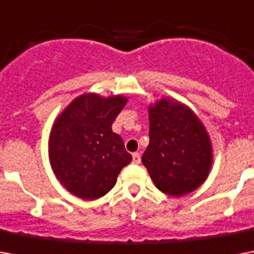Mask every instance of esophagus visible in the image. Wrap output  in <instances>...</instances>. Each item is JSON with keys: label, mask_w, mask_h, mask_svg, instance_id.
<instances>
[{"label": "esophagus", "mask_w": 254, "mask_h": 254, "mask_svg": "<svg viewBox=\"0 0 254 254\" xmlns=\"http://www.w3.org/2000/svg\"><path fill=\"white\" fill-rule=\"evenodd\" d=\"M139 162H141V155H139V153H134L133 154V163L138 165Z\"/></svg>", "instance_id": "34e87169"}]
</instances>
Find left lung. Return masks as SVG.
I'll return each mask as SVG.
<instances>
[{
	"label": "left lung",
	"instance_id": "8db88e82",
	"mask_svg": "<svg viewBox=\"0 0 254 254\" xmlns=\"http://www.w3.org/2000/svg\"><path fill=\"white\" fill-rule=\"evenodd\" d=\"M147 109L150 142L143 166L159 191L170 196L192 192L212 167L208 131L191 108L175 99L161 97Z\"/></svg>",
	"mask_w": 254,
	"mask_h": 254
}]
</instances>
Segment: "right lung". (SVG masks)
<instances>
[{
    "label": "right lung",
    "mask_w": 254,
    "mask_h": 254,
    "mask_svg": "<svg viewBox=\"0 0 254 254\" xmlns=\"http://www.w3.org/2000/svg\"><path fill=\"white\" fill-rule=\"evenodd\" d=\"M127 97H104L89 92L73 99L59 113L49 137L50 165L67 191L95 200L113 189L120 171L131 162L112 124Z\"/></svg>",
    "instance_id": "obj_1"
}]
</instances>
